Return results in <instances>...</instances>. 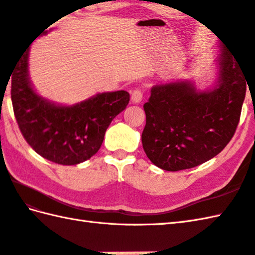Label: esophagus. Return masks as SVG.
Masks as SVG:
<instances>
[{
	"instance_id": "obj_1",
	"label": "esophagus",
	"mask_w": 255,
	"mask_h": 255,
	"mask_svg": "<svg viewBox=\"0 0 255 255\" xmlns=\"http://www.w3.org/2000/svg\"><path fill=\"white\" fill-rule=\"evenodd\" d=\"M142 96H143V94H142L141 90L136 89L131 94V102L134 103V104H138V103L142 101Z\"/></svg>"
}]
</instances>
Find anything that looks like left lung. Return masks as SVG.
I'll return each mask as SVG.
<instances>
[{"label": "left lung", "mask_w": 255, "mask_h": 255, "mask_svg": "<svg viewBox=\"0 0 255 255\" xmlns=\"http://www.w3.org/2000/svg\"><path fill=\"white\" fill-rule=\"evenodd\" d=\"M214 90L199 92L189 81L154 85L143 105L142 147L165 171L191 169L220 153L234 137L246 97V74L238 59L221 49Z\"/></svg>", "instance_id": "left-lung-1"}]
</instances>
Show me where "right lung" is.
<instances>
[{
  "instance_id": "add662e5",
  "label": "right lung",
  "mask_w": 255,
  "mask_h": 255,
  "mask_svg": "<svg viewBox=\"0 0 255 255\" xmlns=\"http://www.w3.org/2000/svg\"><path fill=\"white\" fill-rule=\"evenodd\" d=\"M28 51L12 75V104L19 130L42 158L62 165L89 160L100 150L112 121L128 105L126 91L100 93L72 106H60L36 94L28 78Z\"/></svg>"
}]
</instances>
